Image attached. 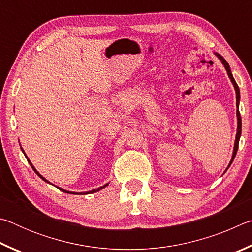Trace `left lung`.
I'll list each match as a JSON object with an SVG mask.
<instances>
[{
    "label": "left lung",
    "instance_id": "8db88e82",
    "mask_svg": "<svg viewBox=\"0 0 252 252\" xmlns=\"http://www.w3.org/2000/svg\"><path fill=\"white\" fill-rule=\"evenodd\" d=\"M218 56V59L222 62V64L224 65V67H226V70L228 73V76L229 78L231 79V82L233 84V86H235V90H236V100H237V107H239V99H240V92H239V87H238L237 83L235 81V78H233L232 74H231V70H230V67H229V64L227 63V61L223 59V57L221 55L219 54H216ZM237 118H238V128H237V136H236V142H235V148H233V154H232V159L230 161V164H229V166H230L232 164L233 159H235L236 157V154H237V151H238V146H239V139H240V135H241V116H240V113H239V109H237Z\"/></svg>",
    "mask_w": 252,
    "mask_h": 252
}]
</instances>
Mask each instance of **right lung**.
I'll list each match as a JSON object with an SVG mask.
<instances>
[{
    "label": "right lung",
    "instance_id": "right-lung-1",
    "mask_svg": "<svg viewBox=\"0 0 252 252\" xmlns=\"http://www.w3.org/2000/svg\"><path fill=\"white\" fill-rule=\"evenodd\" d=\"M28 160H29V159H28ZM29 162H30V164H31V161H30V160H29ZM31 166H32V168H33V170H34V171H35V173H36V174H37V175L39 176V177H41V178H42L43 180H45V182H47V180H46L45 178H44V177H42V176H41V175H39V174L37 173V170L34 168V167H33V165H32V164H31ZM106 186H107V184H106V185H104V186H103V187H99V188H97V189H94V190H92V191H88V192H84V193H83V195H85V193H92V192H96V191H98V190H100V189H103V188H104V187H106ZM59 189H61V190H62V191H63V192H67V193H76V192H69V191H66V190H64V189H62V188H59Z\"/></svg>",
    "mask_w": 252,
    "mask_h": 252
}]
</instances>
